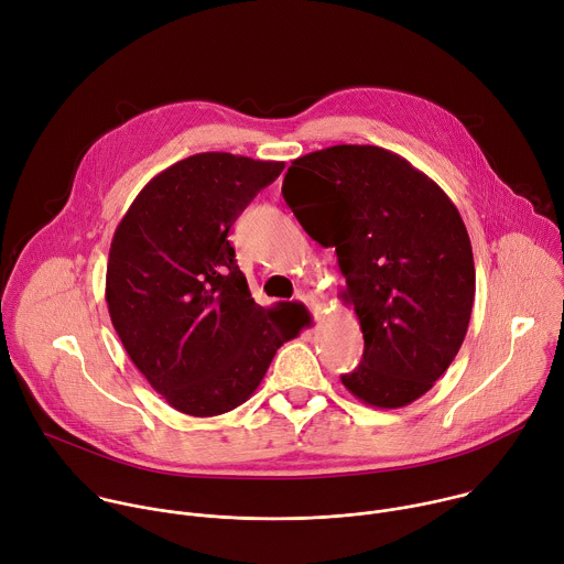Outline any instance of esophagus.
I'll use <instances>...</instances> for the list:
<instances>
[{"mask_svg": "<svg viewBox=\"0 0 564 564\" xmlns=\"http://www.w3.org/2000/svg\"><path fill=\"white\" fill-rule=\"evenodd\" d=\"M303 301L307 303L312 316H314L316 321H321V316H324V312H326V303L321 301V299H316V296H303Z\"/></svg>", "mask_w": 564, "mask_h": 564, "instance_id": "obj_1", "label": "esophagus"}]
</instances>
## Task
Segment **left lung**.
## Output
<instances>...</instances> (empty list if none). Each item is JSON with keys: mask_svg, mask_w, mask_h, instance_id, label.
Returning <instances> with one entry per match:
<instances>
[{"mask_svg": "<svg viewBox=\"0 0 564 564\" xmlns=\"http://www.w3.org/2000/svg\"><path fill=\"white\" fill-rule=\"evenodd\" d=\"M283 198L303 229L335 248L344 303L364 333L341 381L375 409L426 394L466 337L475 265L464 220L424 172L372 144H335L292 160Z\"/></svg>", "mask_w": 564, "mask_h": 564, "instance_id": "left-lung-1", "label": "left lung"}]
</instances>
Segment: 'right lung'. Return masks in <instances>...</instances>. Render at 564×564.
Segmentation results:
<instances>
[{
    "label": "right lung",
    "instance_id": "right-lung-1",
    "mask_svg": "<svg viewBox=\"0 0 564 564\" xmlns=\"http://www.w3.org/2000/svg\"><path fill=\"white\" fill-rule=\"evenodd\" d=\"M285 163L225 151L153 176L116 227L107 263L111 324L155 392L192 417L248 401L299 335L281 305L254 303L227 231Z\"/></svg>",
    "mask_w": 564,
    "mask_h": 564
}]
</instances>
